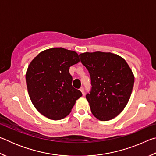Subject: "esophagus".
<instances>
[{
	"label": "esophagus",
	"instance_id": "34e87169",
	"mask_svg": "<svg viewBox=\"0 0 156 156\" xmlns=\"http://www.w3.org/2000/svg\"><path fill=\"white\" fill-rule=\"evenodd\" d=\"M80 90L82 92V94H83V95H84V89L83 87H81L80 89Z\"/></svg>",
	"mask_w": 156,
	"mask_h": 156
}]
</instances>
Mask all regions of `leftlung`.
<instances>
[{
	"label": "left lung",
	"instance_id": "left-lung-1",
	"mask_svg": "<svg viewBox=\"0 0 156 156\" xmlns=\"http://www.w3.org/2000/svg\"><path fill=\"white\" fill-rule=\"evenodd\" d=\"M79 56L91 77L86 98L91 113L101 121L113 119L130 98L134 84L131 69L125 59L109 52H86Z\"/></svg>",
	"mask_w": 156,
	"mask_h": 156
}]
</instances>
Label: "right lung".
I'll return each instance as SVG.
<instances>
[{
  "label": "right lung",
  "instance_id": "right-lung-1",
  "mask_svg": "<svg viewBox=\"0 0 156 156\" xmlns=\"http://www.w3.org/2000/svg\"><path fill=\"white\" fill-rule=\"evenodd\" d=\"M79 61L76 52L55 47L42 51L31 62L26 83L31 102L41 114L57 120L71 112L76 100L83 95L72 87L69 72Z\"/></svg>",
  "mask_w": 156,
  "mask_h": 156
}]
</instances>
